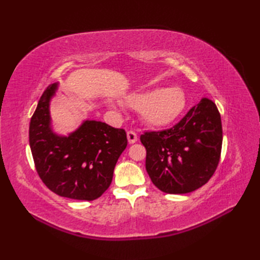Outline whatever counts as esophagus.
I'll list each match as a JSON object with an SVG mask.
<instances>
[{"mask_svg":"<svg viewBox=\"0 0 260 260\" xmlns=\"http://www.w3.org/2000/svg\"><path fill=\"white\" fill-rule=\"evenodd\" d=\"M127 140H128L129 144H133V143L137 142V134L134 131H128L127 132Z\"/></svg>","mask_w":260,"mask_h":260,"instance_id":"1","label":"esophagus"}]
</instances>
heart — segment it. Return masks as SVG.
I'll use <instances>...</instances> for the list:
<instances>
[{
	"mask_svg": "<svg viewBox=\"0 0 260 260\" xmlns=\"http://www.w3.org/2000/svg\"><path fill=\"white\" fill-rule=\"evenodd\" d=\"M126 102L132 108L141 110L143 120L154 127L171 124L186 106L185 93L179 87L133 93L126 98Z\"/></svg>",
	"mask_w": 260,
	"mask_h": 260,
	"instance_id": "obj_1",
	"label": "heart"
}]
</instances>
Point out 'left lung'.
Listing matches in <instances>:
<instances>
[{
	"mask_svg": "<svg viewBox=\"0 0 260 260\" xmlns=\"http://www.w3.org/2000/svg\"><path fill=\"white\" fill-rule=\"evenodd\" d=\"M145 167L157 189L170 194L194 191L211 179L221 155L222 125L208 98L193 106L178 124L141 135Z\"/></svg>",
	"mask_w": 260,
	"mask_h": 260,
	"instance_id": "1",
	"label": "left lung"
}]
</instances>
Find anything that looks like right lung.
Masks as SVG:
<instances>
[{
	"instance_id": "1",
	"label": "right lung",
	"mask_w": 260,
	"mask_h": 260,
	"mask_svg": "<svg viewBox=\"0 0 260 260\" xmlns=\"http://www.w3.org/2000/svg\"><path fill=\"white\" fill-rule=\"evenodd\" d=\"M57 84L43 91L29 128L36 170L49 190L60 197L92 201L106 191L115 165L127 146L126 132L98 120H86L68 136L51 129L49 104Z\"/></svg>"
}]
</instances>
